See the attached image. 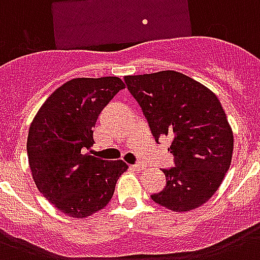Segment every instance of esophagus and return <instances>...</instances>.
<instances>
[{
    "label": "esophagus",
    "instance_id": "1",
    "mask_svg": "<svg viewBox=\"0 0 260 260\" xmlns=\"http://www.w3.org/2000/svg\"><path fill=\"white\" fill-rule=\"evenodd\" d=\"M132 169H134L135 171H143V170H146L147 166L144 165V163H136V165L132 166Z\"/></svg>",
    "mask_w": 260,
    "mask_h": 260
}]
</instances>
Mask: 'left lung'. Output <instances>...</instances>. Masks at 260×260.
Masks as SVG:
<instances>
[{"label":"left lung","mask_w":260,"mask_h":260,"mask_svg":"<svg viewBox=\"0 0 260 260\" xmlns=\"http://www.w3.org/2000/svg\"><path fill=\"white\" fill-rule=\"evenodd\" d=\"M124 81L155 140L173 139L169 151L175 167L163 170L166 187L151 198L174 212L205 204L230 170L234 151L232 128L216 94L171 70L126 75Z\"/></svg>","instance_id":"left-lung-1"}]
</instances>
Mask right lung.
<instances>
[{
    "label": "right lung",
    "mask_w": 260,
    "mask_h": 260,
    "mask_svg": "<svg viewBox=\"0 0 260 260\" xmlns=\"http://www.w3.org/2000/svg\"><path fill=\"white\" fill-rule=\"evenodd\" d=\"M124 87L117 77L71 79L47 98L30 124L26 152L36 187L70 217H87L105 208L128 169L122 160H102L87 152L98 116Z\"/></svg>",
    "instance_id": "right-lung-1"
}]
</instances>
